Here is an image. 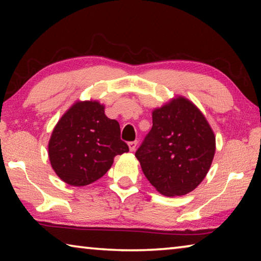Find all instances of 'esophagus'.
<instances>
[{
  "instance_id": "obj_1",
  "label": "esophagus",
  "mask_w": 261,
  "mask_h": 261,
  "mask_svg": "<svg viewBox=\"0 0 261 261\" xmlns=\"http://www.w3.org/2000/svg\"><path fill=\"white\" fill-rule=\"evenodd\" d=\"M137 144H138V141L137 140H135V141H130L129 144H127V146H129V149L131 152H134L135 149H136V147H137Z\"/></svg>"
}]
</instances>
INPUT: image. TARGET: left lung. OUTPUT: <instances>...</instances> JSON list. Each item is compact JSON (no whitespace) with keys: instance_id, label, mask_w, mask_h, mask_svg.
I'll list each match as a JSON object with an SVG mask.
<instances>
[{"instance_id":"8db88e82","label":"left lung","mask_w":261,"mask_h":261,"mask_svg":"<svg viewBox=\"0 0 261 261\" xmlns=\"http://www.w3.org/2000/svg\"><path fill=\"white\" fill-rule=\"evenodd\" d=\"M152 120L136 158L158 192L184 196L208 173L215 154L214 132L199 108L182 95L154 109Z\"/></svg>"}]
</instances>
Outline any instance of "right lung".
Returning <instances> with one entry per match:
<instances>
[{
    "label": "right lung",
    "instance_id": "obj_1",
    "mask_svg": "<svg viewBox=\"0 0 261 261\" xmlns=\"http://www.w3.org/2000/svg\"><path fill=\"white\" fill-rule=\"evenodd\" d=\"M120 124L96 100L76 101L53 129L48 156L56 175L71 187H85L110 169L114 158L129 152Z\"/></svg>",
    "mask_w": 261,
    "mask_h": 261
}]
</instances>
